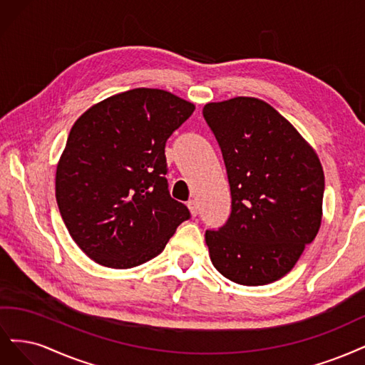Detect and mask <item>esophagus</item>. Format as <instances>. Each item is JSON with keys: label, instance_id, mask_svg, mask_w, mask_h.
<instances>
[{"label": "esophagus", "instance_id": "34e87169", "mask_svg": "<svg viewBox=\"0 0 365 365\" xmlns=\"http://www.w3.org/2000/svg\"><path fill=\"white\" fill-rule=\"evenodd\" d=\"M187 209H190V212H191L192 217L198 215V205H197L195 200H190V202H187Z\"/></svg>", "mask_w": 365, "mask_h": 365}]
</instances>
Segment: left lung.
<instances>
[{
	"instance_id": "obj_1",
	"label": "left lung",
	"mask_w": 365,
	"mask_h": 365,
	"mask_svg": "<svg viewBox=\"0 0 365 365\" xmlns=\"http://www.w3.org/2000/svg\"><path fill=\"white\" fill-rule=\"evenodd\" d=\"M203 116L220 144L232 192L227 222L205 235L210 261L235 284H272L291 272L320 230L322 162L264 100L207 103Z\"/></svg>"
}]
</instances>
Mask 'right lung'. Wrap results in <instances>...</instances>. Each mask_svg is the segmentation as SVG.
<instances>
[{
  "label": "right lung",
  "instance_id": "add662e5",
  "mask_svg": "<svg viewBox=\"0 0 365 365\" xmlns=\"http://www.w3.org/2000/svg\"><path fill=\"white\" fill-rule=\"evenodd\" d=\"M194 109L168 91L136 88L91 106L74 123L57 162L56 200L93 262L144 264L190 218L168 192L165 143Z\"/></svg>",
  "mask_w": 365,
  "mask_h": 365
}]
</instances>
